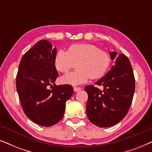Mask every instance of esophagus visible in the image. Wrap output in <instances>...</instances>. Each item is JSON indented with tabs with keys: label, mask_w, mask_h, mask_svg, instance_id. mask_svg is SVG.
<instances>
[{
	"label": "esophagus",
	"mask_w": 152,
	"mask_h": 152,
	"mask_svg": "<svg viewBox=\"0 0 152 152\" xmlns=\"http://www.w3.org/2000/svg\"><path fill=\"white\" fill-rule=\"evenodd\" d=\"M73 89H74L75 92H77V91L81 90V88H80V87H74Z\"/></svg>",
	"instance_id": "1"
}]
</instances>
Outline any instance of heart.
Here are the masks:
<instances>
[{
  "mask_svg": "<svg viewBox=\"0 0 152 152\" xmlns=\"http://www.w3.org/2000/svg\"><path fill=\"white\" fill-rule=\"evenodd\" d=\"M76 64L77 71L62 76L63 84L77 86L85 84L88 79L97 80L104 75L111 64L109 53L92 44H74L68 52L59 50L55 57V64L59 72L66 73Z\"/></svg>",
  "mask_w": 152,
  "mask_h": 152,
  "instance_id": "1",
  "label": "heart"
}]
</instances>
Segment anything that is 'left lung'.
<instances>
[{"label": "left lung", "instance_id": "left-lung-1", "mask_svg": "<svg viewBox=\"0 0 152 152\" xmlns=\"http://www.w3.org/2000/svg\"><path fill=\"white\" fill-rule=\"evenodd\" d=\"M115 60L111 69L95 84L103 86V91L88 85L86 113L89 120L99 127L115 125L123 119L132 104L135 91V79L129 59L116 52H109Z\"/></svg>", "mask_w": 152, "mask_h": 152}]
</instances>
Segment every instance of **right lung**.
Masks as SVG:
<instances>
[{
	"mask_svg": "<svg viewBox=\"0 0 152 152\" xmlns=\"http://www.w3.org/2000/svg\"><path fill=\"white\" fill-rule=\"evenodd\" d=\"M56 53L57 48H53L49 41H38L23 56L16 79L25 114L43 126H53L62 119L66 101L73 94L70 85L55 84L58 77Z\"/></svg>",
	"mask_w": 152,
	"mask_h": 152,
	"instance_id": "obj_1",
	"label": "right lung"
}]
</instances>
